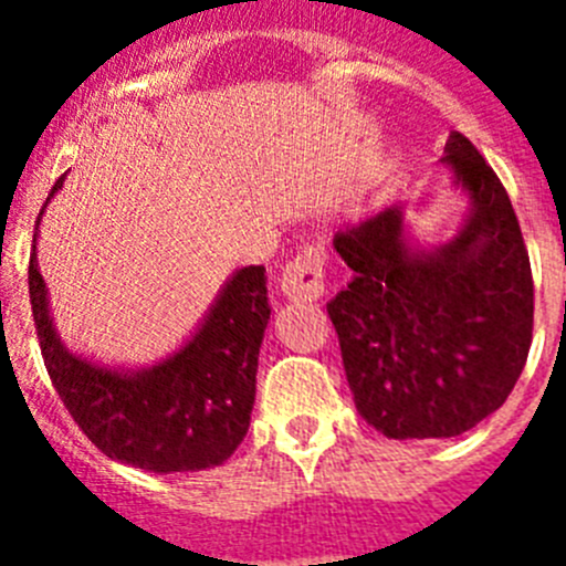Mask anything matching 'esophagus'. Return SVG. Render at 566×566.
I'll return each instance as SVG.
<instances>
[{"label":"esophagus","instance_id":"esophagus-1","mask_svg":"<svg viewBox=\"0 0 566 566\" xmlns=\"http://www.w3.org/2000/svg\"><path fill=\"white\" fill-rule=\"evenodd\" d=\"M280 292L289 303H317L326 292V258L319 247H303L280 274Z\"/></svg>","mask_w":566,"mask_h":566}]
</instances>
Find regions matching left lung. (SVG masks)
Here are the masks:
<instances>
[{
  "mask_svg": "<svg viewBox=\"0 0 566 566\" xmlns=\"http://www.w3.org/2000/svg\"><path fill=\"white\" fill-rule=\"evenodd\" d=\"M442 164L468 198L451 240L419 247L405 207L348 221L352 283L328 303L359 417L388 439H448L510 397L533 339V274L496 172L462 133Z\"/></svg>",
  "mask_w": 566,
  "mask_h": 566,
  "instance_id": "8db88e82",
  "label": "left lung"
}]
</instances>
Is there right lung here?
Segmentation results:
<instances>
[{"label": "right lung", "mask_w": 566, "mask_h": 566, "mask_svg": "<svg viewBox=\"0 0 566 566\" xmlns=\"http://www.w3.org/2000/svg\"><path fill=\"white\" fill-rule=\"evenodd\" d=\"M64 175L50 189H62ZM28 286L36 337L53 388L84 437L104 457L153 473H187L223 464L249 431L258 354L269 326L266 269L243 266L227 277L187 343L142 368L102 365L70 352L50 317L36 238Z\"/></svg>", "instance_id": "1"}]
</instances>
